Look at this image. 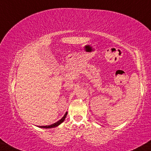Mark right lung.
Masks as SVG:
<instances>
[{
	"mask_svg": "<svg viewBox=\"0 0 151 151\" xmlns=\"http://www.w3.org/2000/svg\"><path fill=\"white\" fill-rule=\"evenodd\" d=\"M67 115H68V112H66V113L65 114V115L63 116V118H62V119H60L59 121H58L57 122L54 123V124H50V125H48V126H39V127H40V128H46V129H50V128L56 127H58V125H60V124H61L62 122H64V120H65V117H66Z\"/></svg>",
	"mask_w": 151,
	"mask_h": 151,
	"instance_id": "add662e5",
	"label": "right lung"
}]
</instances>
